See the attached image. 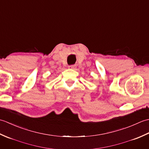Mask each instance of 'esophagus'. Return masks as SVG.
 I'll return each mask as SVG.
<instances>
[{"label": "esophagus", "mask_w": 149, "mask_h": 149, "mask_svg": "<svg viewBox=\"0 0 149 149\" xmlns=\"http://www.w3.org/2000/svg\"><path fill=\"white\" fill-rule=\"evenodd\" d=\"M75 68H76V65H72L68 66V68H70V69H75Z\"/></svg>", "instance_id": "34e87169"}]
</instances>
